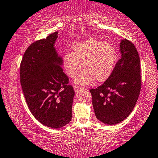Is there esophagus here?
Returning <instances> with one entry per match:
<instances>
[{
    "label": "esophagus",
    "instance_id": "obj_1",
    "mask_svg": "<svg viewBox=\"0 0 158 158\" xmlns=\"http://www.w3.org/2000/svg\"><path fill=\"white\" fill-rule=\"evenodd\" d=\"M82 88V87H81V86H74V90H75V92H77L79 90V89H81Z\"/></svg>",
    "mask_w": 158,
    "mask_h": 158
}]
</instances>
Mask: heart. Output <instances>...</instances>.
Segmentation results:
<instances>
[{
  "instance_id": "heart-1",
  "label": "heart",
  "mask_w": 158,
  "mask_h": 158,
  "mask_svg": "<svg viewBox=\"0 0 158 158\" xmlns=\"http://www.w3.org/2000/svg\"><path fill=\"white\" fill-rule=\"evenodd\" d=\"M118 54L112 44L90 39L74 43L72 52L62 58L63 69L68 76L74 77L82 68L84 70L76 78V82L87 85L105 81L112 73Z\"/></svg>"
}]
</instances>
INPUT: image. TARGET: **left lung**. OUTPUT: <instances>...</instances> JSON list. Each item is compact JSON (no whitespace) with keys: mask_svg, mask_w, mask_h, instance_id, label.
Instances as JSON below:
<instances>
[{"mask_svg":"<svg viewBox=\"0 0 158 158\" xmlns=\"http://www.w3.org/2000/svg\"><path fill=\"white\" fill-rule=\"evenodd\" d=\"M121 58L109 78L96 89H91L97 118L107 125L126 119L134 108L141 88L139 55L127 39L120 42Z\"/></svg>","mask_w":158,"mask_h":158,"instance_id":"1","label":"left lung"}]
</instances>
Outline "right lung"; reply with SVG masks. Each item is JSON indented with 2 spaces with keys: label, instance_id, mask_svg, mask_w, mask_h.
<instances>
[{
  "label": "right lung",
  "instance_id": "add662e5",
  "mask_svg": "<svg viewBox=\"0 0 158 158\" xmlns=\"http://www.w3.org/2000/svg\"><path fill=\"white\" fill-rule=\"evenodd\" d=\"M58 32L31 44L20 64V83L29 109L38 121L53 128L71 121L75 95L55 47Z\"/></svg>",
  "mask_w": 158,
  "mask_h": 158
}]
</instances>
